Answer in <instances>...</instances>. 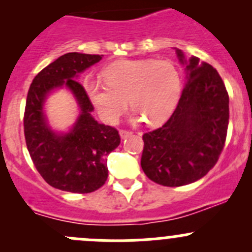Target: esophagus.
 Returning <instances> with one entry per match:
<instances>
[{
	"mask_svg": "<svg viewBox=\"0 0 252 252\" xmlns=\"http://www.w3.org/2000/svg\"><path fill=\"white\" fill-rule=\"evenodd\" d=\"M119 135H121L122 139H126V138H128L129 135H131V133L128 130H119Z\"/></svg>",
	"mask_w": 252,
	"mask_h": 252,
	"instance_id": "esophagus-1",
	"label": "esophagus"
}]
</instances>
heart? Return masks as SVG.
<instances>
[{
    "mask_svg": "<svg viewBox=\"0 0 252 252\" xmlns=\"http://www.w3.org/2000/svg\"><path fill=\"white\" fill-rule=\"evenodd\" d=\"M106 83L88 80L85 90L101 118L116 124L129 105L131 121L159 126L171 117L180 96L182 81L168 61L124 60L105 69Z\"/></svg>",
    "mask_w": 252,
    "mask_h": 252,
    "instance_id": "1",
    "label": "heart"
}]
</instances>
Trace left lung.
<instances>
[{"mask_svg": "<svg viewBox=\"0 0 252 252\" xmlns=\"http://www.w3.org/2000/svg\"><path fill=\"white\" fill-rule=\"evenodd\" d=\"M185 86L171 118L144 134L141 168L157 184L182 187L201 179L218 161L229 123V97L217 70L175 48Z\"/></svg>", "mask_w": 252, "mask_h": 252, "instance_id": "obj_1", "label": "left lung"}]
</instances>
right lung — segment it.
<instances>
[{
	"label": "right lung",
	"mask_w": 252,
	"mask_h": 252,
	"mask_svg": "<svg viewBox=\"0 0 252 252\" xmlns=\"http://www.w3.org/2000/svg\"><path fill=\"white\" fill-rule=\"evenodd\" d=\"M102 55L69 52L41 70L28 91L24 134L37 172L56 189L88 194L102 187L108 177L107 156L121 142L118 131L98 123L94 107L77 79ZM64 87L79 108L76 122L65 132L55 131L46 114L47 98Z\"/></svg>",
	"instance_id": "add662e5"
}]
</instances>
